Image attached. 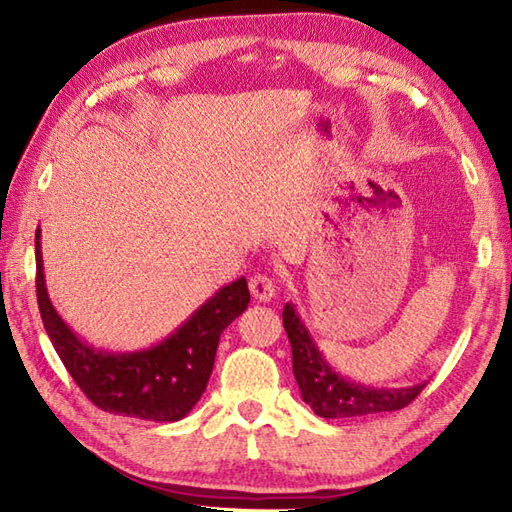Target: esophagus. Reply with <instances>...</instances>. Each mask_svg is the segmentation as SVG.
I'll use <instances>...</instances> for the list:
<instances>
[{
	"label": "esophagus",
	"instance_id": "obj_1",
	"mask_svg": "<svg viewBox=\"0 0 512 512\" xmlns=\"http://www.w3.org/2000/svg\"><path fill=\"white\" fill-rule=\"evenodd\" d=\"M250 292H253V297L257 301H270L275 295H277V284L273 277L268 275H255L253 279H250Z\"/></svg>",
	"mask_w": 512,
	"mask_h": 512
}]
</instances>
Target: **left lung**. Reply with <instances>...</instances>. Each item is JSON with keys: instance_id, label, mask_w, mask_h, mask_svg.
I'll return each mask as SVG.
<instances>
[{"instance_id": "obj_1", "label": "left lung", "mask_w": 512, "mask_h": 512, "mask_svg": "<svg viewBox=\"0 0 512 512\" xmlns=\"http://www.w3.org/2000/svg\"><path fill=\"white\" fill-rule=\"evenodd\" d=\"M284 328L292 347V372L301 389V398L321 418H358L369 413L398 411L407 407L427 385L418 383L396 389L345 378L328 363L319 345L314 343L295 303L284 306Z\"/></svg>"}]
</instances>
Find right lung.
Wrapping results in <instances>:
<instances>
[{
  "instance_id": "obj_1",
  "label": "right lung",
  "mask_w": 512,
  "mask_h": 512,
  "mask_svg": "<svg viewBox=\"0 0 512 512\" xmlns=\"http://www.w3.org/2000/svg\"><path fill=\"white\" fill-rule=\"evenodd\" d=\"M35 257L43 328L74 383L96 407L140 420L176 422L198 405L222 332L248 308L244 277L222 286L160 343L134 352H107L81 339L54 310L43 275L39 226Z\"/></svg>"
}]
</instances>
